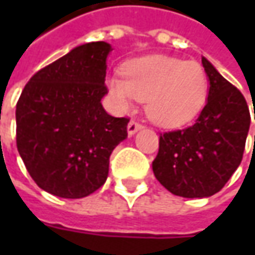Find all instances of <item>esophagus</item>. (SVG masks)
I'll list each match as a JSON object with an SVG mask.
<instances>
[{"mask_svg": "<svg viewBox=\"0 0 255 255\" xmlns=\"http://www.w3.org/2000/svg\"><path fill=\"white\" fill-rule=\"evenodd\" d=\"M142 128V123L136 122V121H130V122L128 123V133H129V136L134 134L137 130H140Z\"/></svg>", "mask_w": 255, "mask_h": 255, "instance_id": "esophagus-1", "label": "esophagus"}]
</instances>
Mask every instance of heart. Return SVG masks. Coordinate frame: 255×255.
I'll return each instance as SVG.
<instances>
[{
    "label": "heart",
    "mask_w": 255,
    "mask_h": 255,
    "mask_svg": "<svg viewBox=\"0 0 255 255\" xmlns=\"http://www.w3.org/2000/svg\"><path fill=\"white\" fill-rule=\"evenodd\" d=\"M123 75L108 81L118 105L129 109L137 99L146 101L149 118L163 128L191 122L209 96L207 75L196 61L150 55L128 62Z\"/></svg>",
    "instance_id": "heart-1"
}]
</instances>
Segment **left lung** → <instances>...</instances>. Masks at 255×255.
I'll return each instance as SVG.
<instances>
[{
    "mask_svg": "<svg viewBox=\"0 0 255 255\" xmlns=\"http://www.w3.org/2000/svg\"><path fill=\"white\" fill-rule=\"evenodd\" d=\"M201 64L210 81L207 103L191 126L160 133L152 163L160 184L187 199L209 197L224 187L240 166L251 122L243 93L206 58Z\"/></svg>",
    "mask_w": 255,
    "mask_h": 255,
    "instance_id": "8db88e82",
    "label": "left lung"
}]
</instances>
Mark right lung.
<instances>
[{"label": "right lung", "instance_id": "obj_1", "mask_svg": "<svg viewBox=\"0 0 255 255\" xmlns=\"http://www.w3.org/2000/svg\"><path fill=\"white\" fill-rule=\"evenodd\" d=\"M103 41L74 48L29 79L21 93L16 147L32 180L64 199H82L106 181L113 149L128 137V118L103 109Z\"/></svg>", "mask_w": 255, "mask_h": 255}]
</instances>
